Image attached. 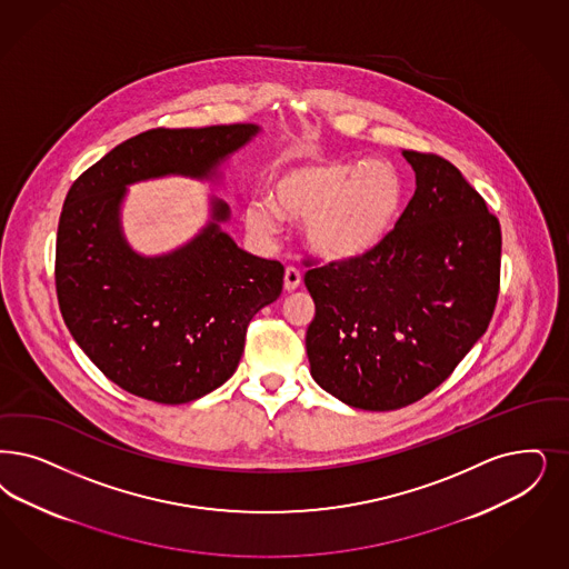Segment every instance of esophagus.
I'll list each match as a JSON object with an SVG mask.
<instances>
[{
	"label": "esophagus",
	"mask_w": 569,
	"mask_h": 569,
	"mask_svg": "<svg viewBox=\"0 0 569 569\" xmlns=\"http://www.w3.org/2000/svg\"><path fill=\"white\" fill-rule=\"evenodd\" d=\"M300 281H302V273H300V269H296V267H288V269H286V274H283V288H286L288 292H295L296 288L300 286Z\"/></svg>",
	"instance_id": "34e87169"
}]
</instances>
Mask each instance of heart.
Here are the masks:
<instances>
[{"label": "heart", "instance_id": "b5f03b06", "mask_svg": "<svg viewBox=\"0 0 569 569\" xmlns=\"http://www.w3.org/2000/svg\"><path fill=\"white\" fill-rule=\"evenodd\" d=\"M406 196V177L389 159L363 163L309 157L274 177V203L269 197L250 199L246 220L258 236H271L279 220L277 209L292 218H307L305 237L315 254L355 260L389 236Z\"/></svg>", "mask_w": 569, "mask_h": 569}]
</instances>
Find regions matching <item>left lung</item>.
<instances>
[{"mask_svg": "<svg viewBox=\"0 0 569 569\" xmlns=\"http://www.w3.org/2000/svg\"><path fill=\"white\" fill-rule=\"evenodd\" d=\"M416 191L372 252L305 264L315 382L359 410L416 403L486 333L500 292V222L460 170L403 151Z\"/></svg>", "mask_w": 569, "mask_h": 569, "instance_id": "1", "label": "left lung"}]
</instances>
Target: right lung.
<instances>
[{
	"label": "right lung",
	"mask_w": 569,
	"mask_h": 569,
	"mask_svg": "<svg viewBox=\"0 0 569 569\" xmlns=\"http://www.w3.org/2000/svg\"><path fill=\"white\" fill-rule=\"evenodd\" d=\"M258 132L254 123L153 128L128 138L71 184L57 236L60 313L81 351L123 391L178 406L224 385L248 326L283 288V264L239 250L218 229L229 206L177 252L142 258L119 231L126 184L208 178Z\"/></svg>",
	"instance_id": "obj_1"
}]
</instances>
